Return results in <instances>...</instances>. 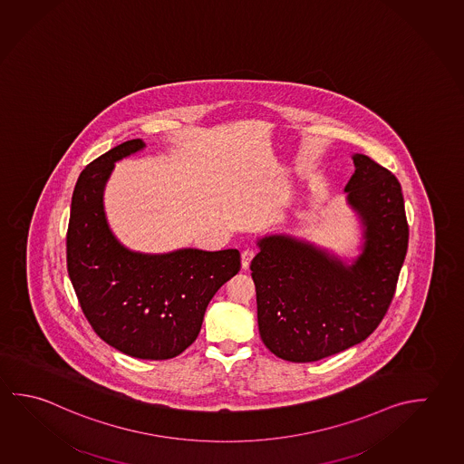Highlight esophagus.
Masks as SVG:
<instances>
[{"label": "esophagus", "mask_w": 464, "mask_h": 464, "mask_svg": "<svg viewBox=\"0 0 464 464\" xmlns=\"http://www.w3.org/2000/svg\"><path fill=\"white\" fill-rule=\"evenodd\" d=\"M254 256H256V252L252 251V249H244V251L241 252V266H243L244 270L249 268Z\"/></svg>", "instance_id": "esophagus-1"}]
</instances>
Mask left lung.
Segmentation results:
<instances>
[{
	"mask_svg": "<svg viewBox=\"0 0 464 464\" xmlns=\"http://www.w3.org/2000/svg\"><path fill=\"white\" fill-rule=\"evenodd\" d=\"M345 192L363 225L352 266L293 236L260 237L252 259L260 339L276 357L316 362L365 341L390 308L409 243L401 184L372 158L353 155Z\"/></svg>",
	"mask_w": 464,
	"mask_h": 464,
	"instance_id": "obj_1",
	"label": "left lung"
}]
</instances>
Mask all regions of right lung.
I'll use <instances>...</instances> for the list:
<instances>
[{"label": "right lung", "mask_w": 464, "mask_h": 464, "mask_svg": "<svg viewBox=\"0 0 464 464\" xmlns=\"http://www.w3.org/2000/svg\"><path fill=\"white\" fill-rule=\"evenodd\" d=\"M145 148L129 140L82 169L66 231V267L94 333L125 355L178 357L196 341L205 309L241 268L237 249L141 254L119 243L102 194L115 161Z\"/></svg>", "instance_id": "add662e5"}]
</instances>
